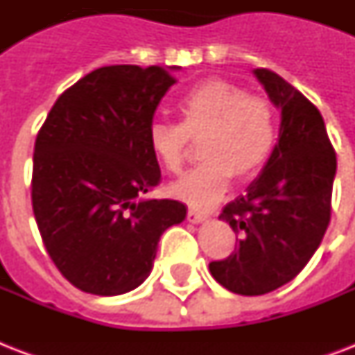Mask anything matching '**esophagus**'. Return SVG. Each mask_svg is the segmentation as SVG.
Instances as JSON below:
<instances>
[{"label": "esophagus", "instance_id": "esophagus-1", "mask_svg": "<svg viewBox=\"0 0 355 355\" xmlns=\"http://www.w3.org/2000/svg\"><path fill=\"white\" fill-rule=\"evenodd\" d=\"M208 219L206 214H200L197 210H188V221L193 223V225H199V223H205Z\"/></svg>", "mask_w": 355, "mask_h": 355}]
</instances>
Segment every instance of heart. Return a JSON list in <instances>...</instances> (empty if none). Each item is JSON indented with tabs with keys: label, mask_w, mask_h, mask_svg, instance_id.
Masks as SVG:
<instances>
[{
	"label": "heart",
	"mask_w": 355,
	"mask_h": 355,
	"mask_svg": "<svg viewBox=\"0 0 355 355\" xmlns=\"http://www.w3.org/2000/svg\"><path fill=\"white\" fill-rule=\"evenodd\" d=\"M180 123L153 121L150 153L169 173L184 166L189 139H202V164L171 184L169 193L195 208H211L225 197L232 177L247 180L263 167L276 144L278 119L269 99L248 96L239 85L208 79L178 101Z\"/></svg>",
	"instance_id": "obj_1"
}]
</instances>
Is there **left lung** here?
I'll return each mask as SVG.
<instances>
[{
	"mask_svg": "<svg viewBox=\"0 0 355 355\" xmlns=\"http://www.w3.org/2000/svg\"><path fill=\"white\" fill-rule=\"evenodd\" d=\"M254 75L280 108L278 141L247 193L219 216L239 234V247L210 263L223 287L245 297L275 291L306 267L330 223L337 171L336 150L313 103L270 69Z\"/></svg>",
	"mask_w": 355,
	"mask_h": 355,
	"instance_id": "8db88e82",
	"label": "left lung"
}]
</instances>
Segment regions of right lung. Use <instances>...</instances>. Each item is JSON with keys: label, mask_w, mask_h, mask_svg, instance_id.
Here are the masks:
<instances>
[{"label": "right lung", "mask_w": 355, "mask_h": 355, "mask_svg": "<svg viewBox=\"0 0 355 355\" xmlns=\"http://www.w3.org/2000/svg\"><path fill=\"white\" fill-rule=\"evenodd\" d=\"M177 69H94L58 97L36 136V225L80 291L116 297L141 286L160 236L186 219L182 202L145 197L162 178L147 130Z\"/></svg>", "instance_id": "obj_1"}]
</instances>
